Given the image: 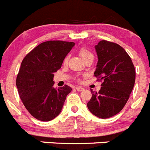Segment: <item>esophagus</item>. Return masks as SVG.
<instances>
[{
    "label": "esophagus",
    "instance_id": "1",
    "mask_svg": "<svg viewBox=\"0 0 150 150\" xmlns=\"http://www.w3.org/2000/svg\"><path fill=\"white\" fill-rule=\"evenodd\" d=\"M75 89H76V90H78V91H83V90H84V89L81 87H75Z\"/></svg>",
    "mask_w": 150,
    "mask_h": 150
}]
</instances>
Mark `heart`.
Listing matches in <instances>:
<instances>
[{
    "label": "heart",
    "mask_w": 150,
    "mask_h": 150,
    "mask_svg": "<svg viewBox=\"0 0 150 150\" xmlns=\"http://www.w3.org/2000/svg\"><path fill=\"white\" fill-rule=\"evenodd\" d=\"M79 54L81 55V57L83 60L87 59V57H89L93 56L91 52H90L89 50H87L86 48H84V47H82V48H81L80 49H79ZM68 60H69V57L68 56L66 57L64 60H63V63H67V62H68Z\"/></svg>",
    "instance_id": "1"
}]
</instances>
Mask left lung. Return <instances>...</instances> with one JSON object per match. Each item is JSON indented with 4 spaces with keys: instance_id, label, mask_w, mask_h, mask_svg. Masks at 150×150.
I'll use <instances>...</instances> for the list:
<instances>
[{
    "instance_id": "obj_1",
    "label": "left lung",
    "mask_w": 150,
    "mask_h": 150,
    "mask_svg": "<svg viewBox=\"0 0 150 150\" xmlns=\"http://www.w3.org/2000/svg\"><path fill=\"white\" fill-rule=\"evenodd\" d=\"M98 56L94 75L102 81L100 90L93 92L87 105L93 115L107 119L122 110L135 81V69L131 57L122 47L102 40L95 46Z\"/></svg>"
}]
</instances>
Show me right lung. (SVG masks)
<instances>
[{
	"label": "right lung",
	"mask_w": 150,
	"mask_h": 150,
	"mask_svg": "<svg viewBox=\"0 0 150 150\" xmlns=\"http://www.w3.org/2000/svg\"><path fill=\"white\" fill-rule=\"evenodd\" d=\"M74 45L61 40L44 42L21 62L16 78L18 94L28 112L39 120L47 122L58 116L72 90L68 85L55 89L53 78Z\"/></svg>",
	"instance_id": "1"
}]
</instances>
